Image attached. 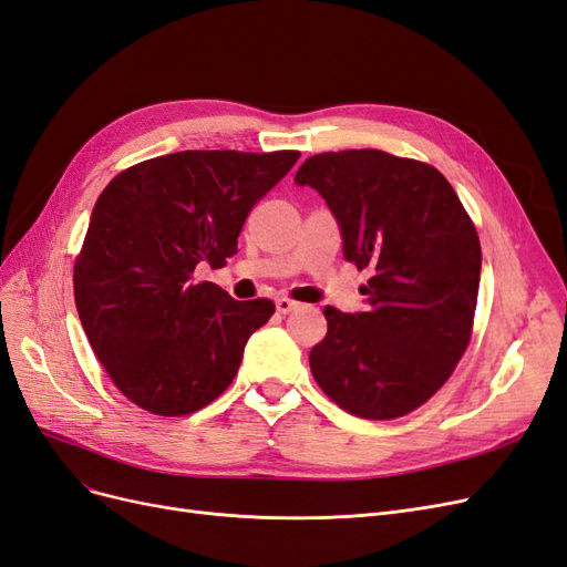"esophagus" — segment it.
<instances>
[{
  "label": "esophagus",
  "instance_id": "esophagus-1",
  "mask_svg": "<svg viewBox=\"0 0 567 567\" xmlns=\"http://www.w3.org/2000/svg\"><path fill=\"white\" fill-rule=\"evenodd\" d=\"M296 307H298V302H296V300H290V298H277V312H279V315L293 312Z\"/></svg>",
  "mask_w": 567,
  "mask_h": 567
}]
</instances>
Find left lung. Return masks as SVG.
<instances>
[{"instance_id":"1","label":"left lung","mask_w":567,"mask_h":567,"mask_svg":"<svg viewBox=\"0 0 567 567\" xmlns=\"http://www.w3.org/2000/svg\"><path fill=\"white\" fill-rule=\"evenodd\" d=\"M296 182L326 198L346 260L371 274L367 312L323 310L315 381L359 419L406 416L447 383L471 342L483 262L473 219L437 167L375 148L317 153Z\"/></svg>"}]
</instances>
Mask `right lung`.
<instances>
[{
    "label": "right lung",
    "instance_id": "right-lung-1",
    "mask_svg": "<svg viewBox=\"0 0 567 567\" xmlns=\"http://www.w3.org/2000/svg\"><path fill=\"white\" fill-rule=\"evenodd\" d=\"M300 151H179L101 192L75 257V307L113 385L156 416H186L229 388L274 302L234 300L198 265L225 267L252 205Z\"/></svg>",
    "mask_w": 567,
    "mask_h": 567
}]
</instances>
